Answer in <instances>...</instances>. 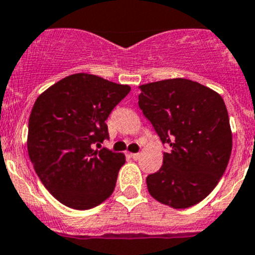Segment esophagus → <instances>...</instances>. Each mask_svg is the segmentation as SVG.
<instances>
[{
    "mask_svg": "<svg viewBox=\"0 0 255 255\" xmlns=\"http://www.w3.org/2000/svg\"><path fill=\"white\" fill-rule=\"evenodd\" d=\"M130 157H132L133 159H138V158L140 157V153H130Z\"/></svg>",
    "mask_w": 255,
    "mask_h": 255,
    "instance_id": "obj_1",
    "label": "esophagus"
}]
</instances>
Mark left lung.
<instances>
[{
	"mask_svg": "<svg viewBox=\"0 0 255 255\" xmlns=\"http://www.w3.org/2000/svg\"><path fill=\"white\" fill-rule=\"evenodd\" d=\"M138 105L170 150L147 177L150 196L174 209L203 201L223 175L233 145L228 111L219 93L185 78L138 87Z\"/></svg>",
	"mask_w": 255,
	"mask_h": 255,
	"instance_id": "8db88e82",
	"label": "left lung"
}]
</instances>
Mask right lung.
<instances>
[{"label": "right lung", "instance_id": "right-lung-1", "mask_svg": "<svg viewBox=\"0 0 255 255\" xmlns=\"http://www.w3.org/2000/svg\"><path fill=\"white\" fill-rule=\"evenodd\" d=\"M129 91L128 85L76 73L37 97L27 150L41 182L66 207L95 208L113 193L126 155L98 148L108 138L105 121Z\"/></svg>", "mask_w": 255, "mask_h": 255}]
</instances>
